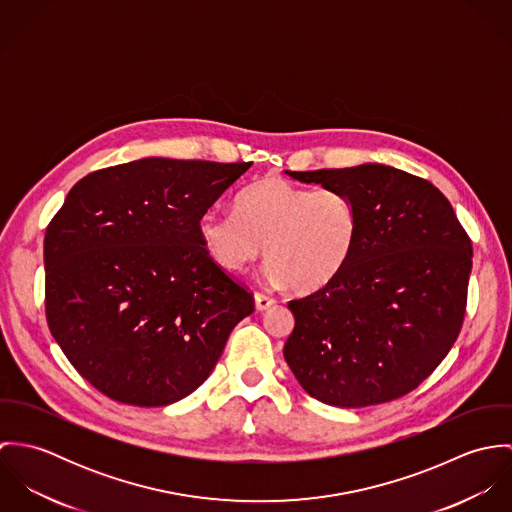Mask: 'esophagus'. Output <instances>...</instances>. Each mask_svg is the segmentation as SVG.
I'll use <instances>...</instances> for the list:
<instances>
[{"instance_id":"34e87169","label":"esophagus","mask_w":512,"mask_h":512,"mask_svg":"<svg viewBox=\"0 0 512 512\" xmlns=\"http://www.w3.org/2000/svg\"><path fill=\"white\" fill-rule=\"evenodd\" d=\"M254 303H256V309L258 311H266L270 305H274L276 301H274V297H270V295H266V293L256 292L254 293Z\"/></svg>"}]
</instances>
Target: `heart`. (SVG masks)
<instances>
[{"instance_id":"heart-1","label":"heart","mask_w":512,"mask_h":512,"mask_svg":"<svg viewBox=\"0 0 512 512\" xmlns=\"http://www.w3.org/2000/svg\"><path fill=\"white\" fill-rule=\"evenodd\" d=\"M199 236L211 260L228 272L250 268L266 244L270 280L293 292H317L353 256L359 209L339 189L266 177L238 193L234 213L207 211L199 220Z\"/></svg>"}]
</instances>
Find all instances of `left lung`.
I'll return each instance as SVG.
<instances>
[{
    "label": "left lung",
    "mask_w": 512,
    "mask_h": 512,
    "mask_svg": "<svg viewBox=\"0 0 512 512\" xmlns=\"http://www.w3.org/2000/svg\"><path fill=\"white\" fill-rule=\"evenodd\" d=\"M347 193L359 240L325 288L292 299L284 359L301 388L337 408L396 400L453 347L467 303L473 248L430 181L380 163L286 171Z\"/></svg>",
    "instance_id": "obj_1"
}]
</instances>
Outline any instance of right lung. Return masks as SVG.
I'll return each instance as SVG.
<instances>
[{
  "instance_id": "obj_1",
  "label": "right lung",
  "mask_w": 512,
  "mask_h": 512,
  "mask_svg": "<svg viewBox=\"0 0 512 512\" xmlns=\"http://www.w3.org/2000/svg\"><path fill=\"white\" fill-rule=\"evenodd\" d=\"M252 163L146 157L82 177L45 232L49 329L82 378L167 406L213 372L254 297L207 254L199 220Z\"/></svg>"
}]
</instances>
